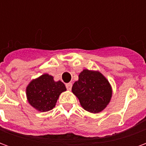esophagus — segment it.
<instances>
[{
	"label": "esophagus",
	"mask_w": 146,
	"mask_h": 146,
	"mask_svg": "<svg viewBox=\"0 0 146 146\" xmlns=\"http://www.w3.org/2000/svg\"><path fill=\"white\" fill-rule=\"evenodd\" d=\"M66 87L67 90L70 91L72 89V84L71 83H67V84H66Z\"/></svg>",
	"instance_id": "obj_1"
}]
</instances>
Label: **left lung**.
<instances>
[{
  "label": "left lung",
  "instance_id": "8db88e82",
  "mask_svg": "<svg viewBox=\"0 0 146 146\" xmlns=\"http://www.w3.org/2000/svg\"><path fill=\"white\" fill-rule=\"evenodd\" d=\"M72 92L86 111L98 113L110 102L113 88L106 77L99 71L84 69L80 73L78 80L73 84Z\"/></svg>",
  "mask_w": 146,
  "mask_h": 146
}]
</instances>
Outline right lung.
Instances as JSON below:
<instances>
[{
    "instance_id": "right-lung-1",
    "label": "right lung",
    "mask_w": 146,
    "mask_h": 146,
    "mask_svg": "<svg viewBox=\"0 0 146 146\" xmlns=\"http://www.w3.org/2000/svg\"><path fill=\"white\" fill-rule=\"evenodd\" d=\"M66 91L61 80L54 81V76L44 73L32 80L26 88L29 104L39 112H48L55 106L59 95Z\"/></svg>"
}]
</instances>
